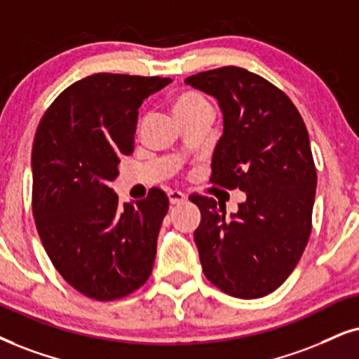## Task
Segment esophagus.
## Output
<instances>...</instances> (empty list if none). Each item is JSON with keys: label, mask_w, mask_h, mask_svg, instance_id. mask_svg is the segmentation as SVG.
<instances>
[{"label": "esophagus", "mask_w": 359, "mask_h": 359, "mask_svg": "<svg viewBox=\"0 0 359 359\" xmlns=\"http://www.w3.org/2000/svg\"><path fill=\"white\" fill-rule=\"evenodd\" d=\"M169 201L172 205H179V203H184L187 201V195L180 190H169Z\"/></svg>", "instance_id": "obj_1"}]
</instances>
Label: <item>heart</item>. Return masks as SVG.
<instances>
[{
  "label": "heart",
  "mask_w": 359,
  "mask_h": 359,
  "mask_svg": "<svg viewBox=\"0 0 359 359\" xmlns=\"http://www.w3.org/2000/svg\"><path fill=\"white\" fill-rule=\"evenodd\" d=\"M172 109H174L177 119H184V117L194 116L202 111H212L207 97L197 90H182L177 94L172 101Z\"/></svg>",
  "instance_id": "1"
}]
</instances>
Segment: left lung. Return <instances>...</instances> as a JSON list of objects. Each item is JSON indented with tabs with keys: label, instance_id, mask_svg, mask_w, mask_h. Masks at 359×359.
Instances as JSON below:
<instances>
[{
	"label": "left lung",
	"instance_id": "left-lung-1",
	"mask_svg": "<svg viewBox=\"0 0 359 359\" xmlns=\"http://www.w3.org/2000/svg\"><path fill=\"white\" fill-rule=\"evenodd\" d=\"M185 84L215 97L224 114L210 182L247 194L232 215L215 198H190L202 215L194 238L203 273L226 294L262 298L288 278L311 233L316 167L306 126L283 90L243 67L198 72Z\"/></svg>",
	"mask_w": 359,
	"mask_h": 359
}]
</instances>
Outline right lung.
I'll return each instance as SVG.
<instances>
[{"label": "right lung", "instance_id": "right-lung-1", "mask_svg": "<svg viewBox=\"0 0 359 359\" xmlns=\"http://www.w3.org/2000/svg\"><path fill=\"white\" fill-rule=\"evenodd\" d=\"M99 72L76 81L44 112L33 144V215L44 250L72 288L97 302L146 283L169 198L152 189L121 203L109 184L134 151L139 107L170 83Z\"/></svg>", "mask_w": 359, "mask_h": 359}]
</instances>
